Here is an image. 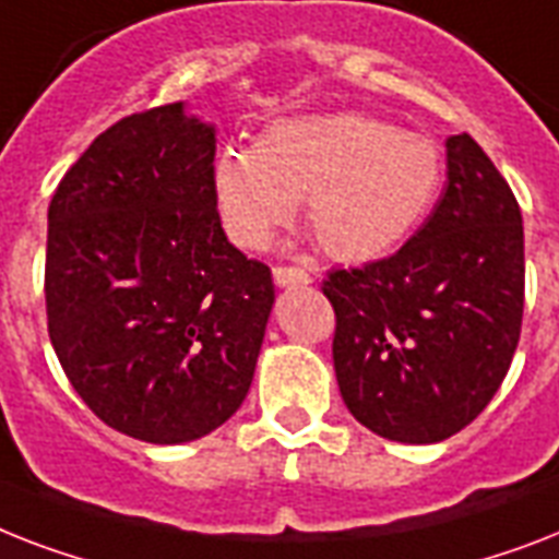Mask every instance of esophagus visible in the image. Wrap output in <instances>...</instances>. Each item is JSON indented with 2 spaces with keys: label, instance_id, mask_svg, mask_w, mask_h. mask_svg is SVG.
<instances>
[{
  "label": "esophagus",
  "instance_id": "1",
  "mask_svg": "<svg viewBox=\"0 0 559 559\" xmlns=\"http://www.w3.org/2000/svg\"><path fill=\"white\" fill-rule=\"evenodd\" d=\"M272 278L278 287H307V284H312L310 272L298 270V266H275Z\"/></svg>",
  "mask_w": 559,
  "mask_h": 559
}]
</instances>
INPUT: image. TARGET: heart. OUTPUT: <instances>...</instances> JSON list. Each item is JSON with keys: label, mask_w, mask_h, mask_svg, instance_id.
Here are the masks:
<instances>
[{"label": "heart", "mask_w": 559, "mask_h": 559, "mask_svg": "<svg viewBox=\"0 0 559 559\" xmlns=\"http://www.w3.org/2000/svg\"><path fill=\"white\" fill-rule=\"evenodd\" d=\"M442 186L433 140L358 111L270 122L255 146H224L209 189L226 235L261 252L293 221L298 198L326 255L365 264L425 221Z\"/></svg>", "instance_id": "heart-1"}]
</instances>
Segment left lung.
<instances>
[{"instance_id":"8db88e82","label":"left lung","mask_w":559,"mask_h":559,"mask_svg":"<svg viewBox=\"0 0 559 559\" xmlns=\"http://www.w3.org/2000/svg\"><path fill=\"white\" fill-rule=\"evenodd\" d=\"M448 186L405 247L333 270V365L347 411L393 442L460 433L506 379L523 326V215L471 134H453Z\"/></svg>"}]
</instances>
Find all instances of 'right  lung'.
I'll list each match as a JSON object with an SVG mask.
<instances>
[{
    "label": "right lung",
    "instance_id": "obj_1",
    "mask_svg": "<svg viewBox=\"0 0 559 559\" xmlns=\"http://www.w3.org/2000/svg\"><path fill=\"white\" fill-rule=\"evenodd\" d=\"M215 126L183 103L122 117L48 206V335L85 405L126 437L180 444L247 399L275 287L235 249L209 171Z\"/></svg>",
    "mask_w": 559,
    "mask_h": 559
}]
</instances>
